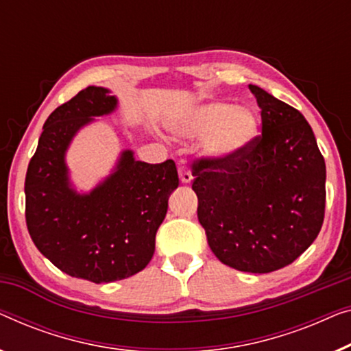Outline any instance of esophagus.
<instances>
[{"mask_svg":"<svg viewBox=\"0 0 351 351\" xmlns=\"http://www.w3.org/2000/svg\"><path fill=\"white\" fill-rule=\"evenodd\" d=\"M179 177H180L182 184H190V182L193 180V174H191L190 167L185 166V165H182L179 167Z\"/></svg>","mask_w":351,"mask_h":351,"instance_id":"1","label":"esophagus"}]
</instances>
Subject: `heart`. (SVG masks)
<instances>
[{
	"label": "heart",
	"instance_id": "1",
	"mask_svg": "<svg viewBox=\"0 0 351 351\" xmlns=\"http://www.w3.org/2000/svg\"><path fill=\"white\" fill-rule=\"evenodd\" d=\"M256 126L250 109L223 101L196 106L172 123L174 131L184 136H204V152L218 160L234 158L245 152L255 139Z\"/></svg>",
	"mask_w": 351,
	"mask_h": 351
}]
</instances>
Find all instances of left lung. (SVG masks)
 I'll use <instances>...</instances> for the list:
<instances>
[{"instance_id":"left-lung-1","label":"left lung","mask_w":351,"mask_h":351,"mask_svg":"<svg viewBox=\"0 0 351 351\" xmlns=\"http://www.w3.org/2000/svg\"><path fill=\"white\" fill-rule=\"evenodd\" d=\"M261 109V134L234 158H199L191 188L197 220L218 260L267 274L301 256L322 230L326 165L304 115L248 85Z\"/></svg>"}]
</instances>
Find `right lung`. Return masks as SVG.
I'll return each instance as SVG.
<instances>
[{
	"mask_svg": "<svg viewBox=\"0 0 351 351\" xmlns=\"http://www.w3.org/2000/svg\"><path fill=\"white\" fill-rule=\"evenodd\" d=\"M117 108L108 88L87 87L49 115L25 179V218L38 250L71 277L109 283L150 263L155 236L179 186L172 160L136 161L121 152L108 179L80 195L69 184L64 154L75 133Z\"/></svg>",
	"mask_w": 351,
	"mask_h": 351,
	"instance_id": "add662e5",
	"label": "right lung"
}]
</instances>
